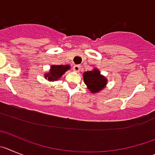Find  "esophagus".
I'll return each mask as SVG.
<instances>
[{
  "label": "esophagus",
  "instance_id": "1",
  "mask_svg": "<svg viewBox=\"0 0 155 155\" xmlns=\"http://www.w3.org/2000/svg\"><path fill=\"white\" fill-rule=\"evenodd\" d=\"M72 69L76 72H79L80 70V66L79 65H73V67H72Z\"/></svg>",
  "mask_w": 155,
  "mask_h": 155
}]
</instances>
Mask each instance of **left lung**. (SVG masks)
Segmentation results:
<instances>
[{
    "mask_svg": "<svg viewBox=\"0 0 155 155\" xmlns=\"http://www.w3.org/2000/svg\"><path fill=\"white\" fill-rule=\"evenodd\" d=\"M84 82L89 90L93 93H98L107 84V79L100 75V71L93 69V71H87L83 73Z\"/></svg>",
    "mask_w": 155,
    "mask_h": 155,
    "instance_id": "1",
    "label": "left lung"
}]
</instances>
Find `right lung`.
Instances as JSON below:
<instances>
[{"instance_id":"obj_1","label":"right lung","mask_w":155,"mask_h":155,"mask_svg":"<svg viewBox=\"0 0 155 155\" xmlns=\"http://www.w3.org/2000/svg\"><path fill=\"white\" fill-rule=\"evenodd\" d=\"M69 69H70V66L69 65H51L49 72L45 75V78H47L49 81L57 80Z\"/></svg>"}]
</instances>
